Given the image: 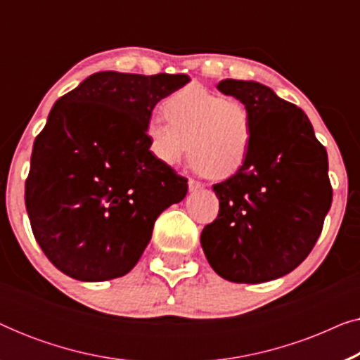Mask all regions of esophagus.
<instances>
[{
	"label": "esophagus",
	"instance_id": "34e87169",
	"mask_svg": "<svg viewBox=\"0 0 360 360\" xmlns=\"http://www.w3.org/2000/svg\"><path fill=\"white\" fill-rule=\"evenodd\" d=\"M188 188H190V191H198V190L203 188V184H201V181H196L193 179H190L188 180Z\"/></svg>",
	"mask_w": 360,
	"mask_h": 360
}]
</instances>
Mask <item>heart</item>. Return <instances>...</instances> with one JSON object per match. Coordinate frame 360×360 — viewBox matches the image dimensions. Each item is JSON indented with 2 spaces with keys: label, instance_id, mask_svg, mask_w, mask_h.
<instances>
[{
  "label": "heart",
  "instance_id": "heart-1",
  "mask_svg": "<svg viewBox=\"0 0 360 360\" xmlns=\"http://www.w3.org/2000/svg\"><path fill=\"white\" fill-rule=\"evenodd\" d=\"M164 115L146 124L152 155L167 167L179 165L191 152L200 172L228 179L244 165L252 144L249 108L200 85L180 88L164 101Z\"/></svg>",
  "mask_w": 360,
  "mask_h": 360
}]
</instances>
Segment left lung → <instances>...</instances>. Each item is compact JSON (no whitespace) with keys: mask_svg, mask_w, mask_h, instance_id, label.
<instances>
[{"mask_svg":"<svg viewBox=\"0 0 360 360\" xmlns=\"http://www.w3.org/2000/svg\"><path fill=\"white\" fill-rule=\"evenodd\" d=\"M218 90L249 108L254 134L244 165L213 185L219 213L201 248L219 277L269 282L297 269L321 234L333 201L328 154L308 116L269 86L223 80Z\"/></svg>","mask_w":360,"mask_h":360,"instance_id":"1","label":"left lung"}]
</instances>
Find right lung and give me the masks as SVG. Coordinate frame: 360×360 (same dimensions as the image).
Instances as JSON below:
<instances>
[{"label": "right lung", "instance_id": "1", "mask_svg": "<svg viewBox=\"0 0 360 360\" xmlns=\"http://www.w3.org/2000/svg\"><path fill=\"white\" fill-rule=\"evenodd\" d=\"M188 75L98 72L58 98L34 141L26 210L37 244L68 277L126 275L186 179L149 150L146 124Z\"/></svg>", "mask_w": 360, "mask_h": 360}]
</instances>
